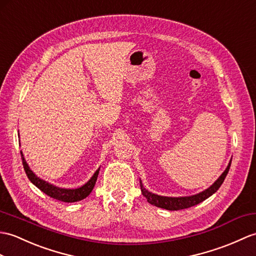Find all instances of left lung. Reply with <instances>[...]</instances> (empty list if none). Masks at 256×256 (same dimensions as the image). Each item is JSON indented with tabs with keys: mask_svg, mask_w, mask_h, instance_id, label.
Wrapping results in <instances>:
<instances>
[{
	"mask_svg": "<svg viewBox=\"0 0 256 256\" xmlns=\"http://www.w3.org/2000/svg\"><path fill=\"white\" fill-rule=\"evenodd\" d=\"M230 164H231V162H229L228 167L226 168V170L224 171V174L218 178V180L214 183L210 188L205 190L204 192L198 193V194L193 195V196H186V198H167V196L156 195V194L148 192L146 188H144L142 182H140V191H142V195L146 198L148 203L154 205V206H157V207H160V208H164L168 210H186V208H188V207L198 205L200 203V202H203L206 198H208L210 196H212L219 188H220L222 182L224 181V178L228 174V171L230 169Z\"/></svg>",
	"mask_w": 256,
	"mask_h": 256,
	"instance_id": "obj_1",
	"label": "left lung"
}]
</instances>
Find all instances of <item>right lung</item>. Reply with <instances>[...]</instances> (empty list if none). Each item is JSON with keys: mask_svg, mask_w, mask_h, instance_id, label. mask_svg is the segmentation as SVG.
<instances>
[{"mask_svg": "<svg viewBox=\"0 0 256 256\" xmlns=\"http://www.w3.org/2000/svg\"><path fill=\"white\" fill-rule=\"evenodd\" d=\"M22 155V166H24V170H25L26 174L28 176V179L34 183L36 186H37L39 190H41L44 193H46L48 196L54 198L56 200L64 202V203H74V202H78L86 198L87 196L92 193V188L94 186V183L97 181V176L99 174V169L94 172V174L92 178L89 180L85 186H82L80 188H75V190H68V188H56L52 184H49L48 182L39 179L34 176V172L29 169L28 164L25 162V158L22 156V152H20Z\"/></svg>", "mask_w": 256, "mask_h": 256, "instance_id": "add662e5", "label": "right lung"}]
</instances>
